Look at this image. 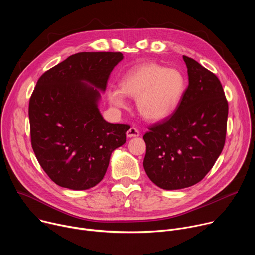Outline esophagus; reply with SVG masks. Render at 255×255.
<instances>
[{
    "instance_id": "obj_1",
    "label": "esophagus",
    "mask_w": 255,
    "mask_h": 255,
    "mask_svg": "<svg viewBox=\"0 0 255 255\" xmlns=\"http://www.w3.org/2000/svg\"><path fill=\"white\" fill-rule=\"evenodd\" d=\"M126 135H127V137H128V138L138 137V136L140 135V132H139V130H137L135 127H131V128L127 131Z\"/></svg>"
}]
</instances>
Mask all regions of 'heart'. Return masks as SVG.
Masks as SVG:
<instances>
[{"instance_id":"1","label":"heart","mask_w":255,"mask_h":255,"mask_svg":"<svg viewBox=\"0 0 255 255\" xmlns=\"http://www.w3.org/2000/svg\"><path fill=\"white\" fill-rule=\"evenodd\" d=\"M121 89H110L109 102L126 108V96L137 98L139 113L148 120H161L170 115L184 98L187 83L176 68L157 63H145L129 70L122 77Z\"/></svg>"}]
</instances>
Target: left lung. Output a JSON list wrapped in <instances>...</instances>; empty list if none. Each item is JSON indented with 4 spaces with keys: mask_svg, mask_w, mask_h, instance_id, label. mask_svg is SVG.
<instances>
[{
    "mask_svg": "<svg viewBox=\"0 0 255 255\" xmlns=\"http://www.w3.org/2000/svg\"><path fill=\"white\" fill-rule=\"evenodd\" d=\"M189 86L174 113L149 127L143 166L163 190L201 181L221 154L226 138L228 102L213 72L186 55Z\"/></svg>",
    "mask_w": 255,
    "mask_h": 255,
    "instance_id": "obj_1",
    "label": "left lung"
}]
</instances>
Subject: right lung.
Here are the masks:
<instances>
[{
	"label": "right lung",
	"mask_w": 255,
	"mask_h": 255,
	"mask_svg": "<svg viewBox=\"0 0 255 255\" xmlns=\"http://www.w3.org/2000/svg\"><path fill=\"white\" fill-rule=\"evenodd\" d=\"M121 52H80L45 71L29 101L30 135L39 164L56 185L88 190L103 179L127 124L107 122L101 93Z\"/></svg>",
	"instance_id": "right-lung-1"
}]
</instances>
